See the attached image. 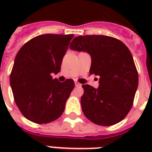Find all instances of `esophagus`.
<instances>
[{
  "mask_svg": "<svg viewBox=\"0 0 152 152\" xmlns=\"http://www.w3.org/2000/svg\"><path fill=\"white\" fill-rule=\"evenodd\" d=\"M75 85H76V87H79V86H81V83H80L79 82H77V81H75Z\"/></svg>",
  "mask_w": 152,
  "mask_h": 152,
  "instance_id": "esophagus-1",
  "label": "esophagus"
}]
</instances>
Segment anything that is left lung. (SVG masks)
<instances>
[{
  "label": "left lung",
  "mask_w": 152,
  "mask_h": 152,
  "mask_svg": "<svg viewBox=\"0 0 152 152\" xmlns=\"http://www.w3.org/2000/svg\"><path fill=\"white\" fill-rule=\"evenodd\" d=\"M70 49L91 57V74L99 76V88L83 84L81 107L95 124L110 126L120 122L132 108L138 87L133 57L122 42L104 35L76 37Z\"/></svg>",
  "instance_id": "obj_1"
}]
</instances>
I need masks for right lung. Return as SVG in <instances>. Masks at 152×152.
<instances>
[{
  "instance_id": "add662e5",
  "label": "right lung",
  "mask_w": 152,
  "mask_h": 152,
  "mask_svg": "<svg viewBox=\"0 0 152 152\" xmlns=\"http://www.w3.org/2000/svg\"><path fill=\"white\" fill-rule=\"evenodd\" d=\"M72 34H41L31 39L15 56L10 85L15 103L25 118L46 124L61 117L74 81L61 83L52 74L61 71Z\"/></svg>"
}]
</instances>
